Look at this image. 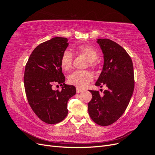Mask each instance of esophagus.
Segmentation results:
<instances>
[{
	"instance_id": "esophagus-1",
	"label": "esophagus",
	"mask_w": 155,
	"mask_h": 155,
	"mask_svg": "<svg viewBox=\"0 0 155 155\" xmlns=\"http://www.w3.org/2000/svg\"><path fill=\"white\" fill-rule=\"evenodd\" d=\"M83 91V89H81V88H79V87H77V88H76V92H77V93H80V92H81Z\"/></svg>"
}]
</instances>
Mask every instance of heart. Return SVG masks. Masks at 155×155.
Segmentation results:
<instances>
[{"label": "heart", "instance_id": "1", "mask_svg": "<svg viewBox=\"0 0 155 155\" xmlns=\"http://www.w3.org/2000/svg\"><path fill=\"white\" fill-rule=\"evenodd\" d=\"M76 51L86 56L89 61L90 66H94L95 64V61L98 58V52L92 46L88 45H79L76 47ZM72 54L69 50H65L62 54L61 58V67L65 71H68L72 68ZM92 78L93 75L90 72L77 70L70 74L68 79L70 84L79 87H85Z\"/></svg>", "mask_w": 155, "mask_h": 155}]
</instances>
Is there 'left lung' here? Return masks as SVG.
<instances>
[{"label":"left lung","mask_w":155,"mask_h":155,"mask_svg":"<svg viewBox=\"0 0 155 155\" xmlns=\"http://www.w3.org/2000/svg\"><path fill=\"white\" fill-rule=\"evenodd\" d=\"M104 54V66L95 85L107 87L100 96L98 91H89L92 95L88 104L91 119L97 125L107 126L114 123L124 114L134 91V68L130 56L115 42L97 39Z\"/></svg>","instance_id":"8db88e82"}]
</instances>
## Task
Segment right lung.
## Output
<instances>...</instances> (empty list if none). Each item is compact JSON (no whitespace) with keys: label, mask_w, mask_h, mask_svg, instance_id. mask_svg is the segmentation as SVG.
<instances>
[{"label":"right lung","mask_w":155,"mask_h":155,"mask_svg":"<svg viewBox=\"0 0 155 155\" xmlns=\"http://www.w3.org/2000/svg\"><path fill=\"white\" fill-rule=\"evenodd\" d=\"M68 46L65 37H56L40 44L32 51L26 63L24 83L28 101L35 114L44 122L55 124L68 114L67 104L76 94L73 85L65 84L61 58ZM55 82L62 91H54Z\"/></svg>","instance_id":"add662e5"}]
</instances>
